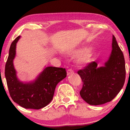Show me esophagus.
<instances>
[{"instance_id": "34e87169", "label": "esophagus", "mask_w": 130, "mask_h": 130, "mask_svg": "<svg viewBox=\"0 0 130 130\" xmlns=\"http://www.w3.org/2000/svg\"><path fill=\"white\" fill-rule=\"evenodd\" d=\"M74 73L73 70H72V69H68V70H67V75H69V74H72V73Z\"/></svg>"}]
</instances>
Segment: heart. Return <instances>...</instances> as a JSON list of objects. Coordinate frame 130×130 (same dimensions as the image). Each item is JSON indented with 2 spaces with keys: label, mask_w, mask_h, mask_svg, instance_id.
<instances>
[{
  "label": "heart",
  "mask_w": 130,
  "mask_h": 130,
  "mask_svg": "<svg viewBox=\"0 0 130 130\" xmlns=\"http://www.w3.org/2000/svg\"><path fill=\"white\" fill-rule=\"evenodd\" d=\"M84 47H80L74 50L73 53L75 54H78L82 53L78 58V61L81 63H88L92 60L93 56V50L92 48L85 50Z\"/></svg>",
  "instance_id": "b5f03b06"
}]
</instances>
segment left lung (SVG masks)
<instances>
[{
    "mask_svg": "<svg viewBox=\"0 0 130 130\" xmlns=\"http://www.w3.org/2000/svg\"><path fill=\"white\" fill-rule=\"evenodd\" d=\"M112 45L111 56L104 67L99 68L98 63L93 61L77 72L83 81L80 96L90 105H101L111 102L124 85L125 60L113 35Z\"/></svg>",
    "mask_w": 130,
    "mask_h": 130,
    "instance_id": "1",
    "label": "left lung"
}]
</instances>
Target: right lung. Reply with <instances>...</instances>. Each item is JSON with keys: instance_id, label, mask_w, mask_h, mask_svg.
I'll list each match as a JSON object with an SVG mask.
<instances>
[{"instance_id": "right-lung-1", "label": "right lung", "mask_w": 130, "mask_h": 130, "mask_svg": "<svg viewBox=\"0 0 130 130\" xmlns=\"http://www.w3.org/2000/svg\"><path fill=\"white\" fill-rule=\"evenodd\" d=\"M18 36L11 44L6 63L5 77L11 98L25 108L39 109L46 106L53 98L57 84L67 77L65 68L48 67L33 82L23 83L18 79L13 65Z\"/></svg>"}]
</instances>
